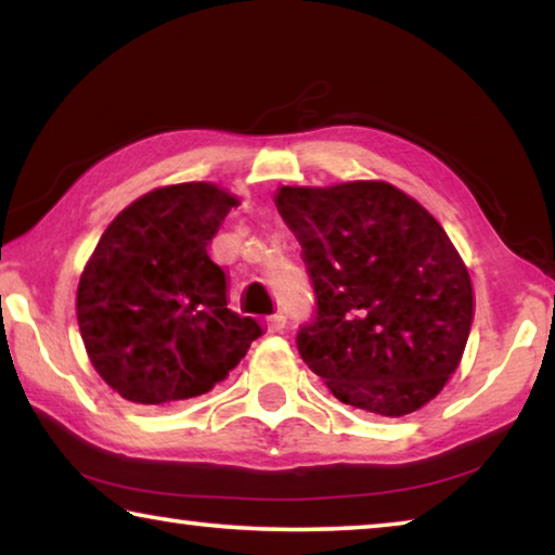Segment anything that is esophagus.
<instances>
[{
    "instance_id": "obj_1",
    "label": "esophagus",
    "mask_w": 555,
    "mask_h": 555,
    "mask_svg": "<svg viewBox=\"0 0 555 555\" xmlns=\"http://www.w3.org/2000/svg\"><path fill=\"white\" fill-rule=\"evenodd\" d=\"M284 327H286V315L284 313H274V315L267 318V331L269 333H279V331H284Z\"/></svg>"
}]
</instances>
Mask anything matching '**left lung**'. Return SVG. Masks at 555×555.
<instances>
[{
	"instance_id": "8db88e82",
	"label": "left lung",
	"mask_w": 555,
	"mask_h": 555,
	"mask_svg": "<svg viewBox=\"0 0 555 555\" xmlns=\"http://www.w3.org/2000/svg\"><path fill=\"white\" fill-rule=\"evenodd\" d=\"M274 203L315 291L304 362L335 399L399 418L426 406L463 360L473 284L424 205L384 181L284 185Z\"/></svg>"
}]
</instances>
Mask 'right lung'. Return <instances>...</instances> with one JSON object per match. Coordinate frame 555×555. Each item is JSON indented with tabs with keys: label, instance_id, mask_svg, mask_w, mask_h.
<instances>
[{
	"label": "right lung",
	"instance_id": "add662e5",
	"mask_svg": "<svg viewBox=\"0 0 555 555\" xmlns=\"http://www.w3.org/2000/svg\"><path fill=\"white\" fill-rule=\"evenodd\" d=\"M237 205L215 183L164 185L102 232L75 308L92 367L119 397L173 406L208 393L261 335L228 308V276L208 255Z\"/></svg>",
	"mask_w": 555,
	"mask_h": 555
}]
</instances>
